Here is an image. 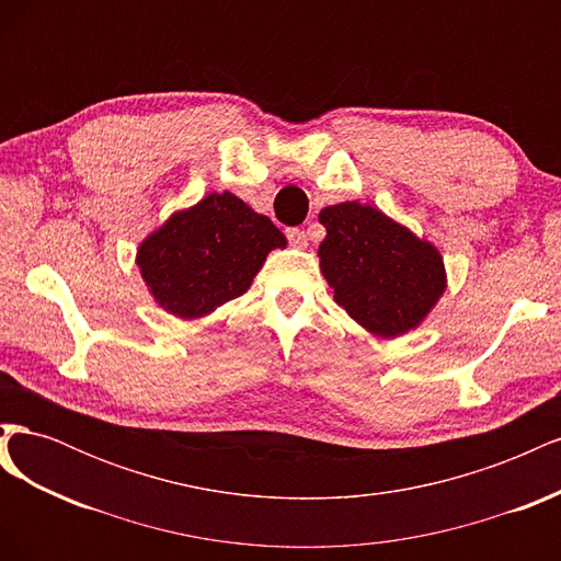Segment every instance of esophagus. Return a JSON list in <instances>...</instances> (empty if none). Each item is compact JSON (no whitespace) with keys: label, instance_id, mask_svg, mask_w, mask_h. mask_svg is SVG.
I'll list each match as a JSON object with an SVG mask.
<instances>
[{"label":"esophagus","instance_id":"34e87169","mask_svg":"<svg viewBox=\"0 0 561 561\" xmlns=\"http://www.w3.org/2000/svg\"><path fill=\"white\" fill-rule=\"evenodd\" d=\"M287 241H290V245H295V248H307L309 245L307 233H304L301 229H287Z\"/></svg>","mask_w":561,"mask_h":561}]
</instances>
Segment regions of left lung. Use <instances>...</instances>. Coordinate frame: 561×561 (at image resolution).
<instances>
[{
    "mask_svg": "<svg viewBox=\"0 0 561 561\" xmlns=\"http://www.w3.org/2000/svg\"><path fill=\"white\" fill-rule=\"evenodd\" d=\"M318 219L328 229L320 271L339 307L381 339L419 328L447 287L437 248L358 201L322 208Z\"/></svg>",
    "mask_w": 561,
    "mask_h": 561,
    "instance_id": "obj_1",
    "label": "left lung"
}]
</instances>
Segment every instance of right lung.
<instances>
[{"instance_id": "1", "label": "right lung", "mask_w": 561, "mask_h": 561, "mask_svg": "<svg viewBox=\"0 0 561 561\" xmlns=\"http://www.w3.org/2000/svg\"><path fill=\"white\" fill-rule=\"evenodd\" d=\"M285 245L266 215L222 192L173 213L140 243L135 262L161 309L194 320L241 297L266 254Z\"/></svg>"}]
</instances>
